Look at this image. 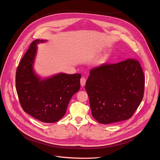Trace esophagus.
Segmentation results:
<instances>
[{"mask_svg":"<svg viewBox=\"0 0 160 160\" xmlns=\"http://www.w3.org/2000/svg\"><path fill=\"white\" fill-rule=\"evenodd\" d=\"M85 83H86V79L85 78H82L80 79V84H81V86L82 87H83L85 85Z\"/></svg>","mask_w":160,"mask_h":160,"instance_id":"obj_1","label":"esophagus"}]
</instances>
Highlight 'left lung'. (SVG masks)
<instances>
[{"label": "left lung", "mask_w": 160, "mask_h": 160, "mask_svg": "<svg viewBox=\"0 0 160 160\" xmlns=\"http://www.w3.org/2000/svg\"><path fill=\"white\" fill-rule=\"evenodd\" d=\"M144 85L142 69L135 59L92 68L85 86L92 115L102 124L130 118L143 99Z\"/></svg>", "instance_id": "obj_1"}]
</instances>
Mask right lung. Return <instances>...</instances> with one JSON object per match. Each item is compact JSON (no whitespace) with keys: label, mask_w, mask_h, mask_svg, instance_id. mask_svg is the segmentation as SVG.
<instances>
[{"label":"right lung","mask_w":160,"mask_h":160,"mask_svg":"<svg viewBox=\"0 0 160 160\" xmlns=\"http://www.w3.org/2000/svg\"><path fill=\"white\" fill-rule=\"evenodd\" d=\"M45 41L35 40L30 44L17 68L16 87L25 112L42 122L54 123L65 115L72 97L79 90L81 75L59 73L40 80L33 64L37 44Z\"/></svg>","instance_id":"1"}]
</instances>
